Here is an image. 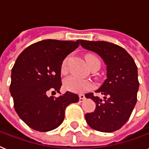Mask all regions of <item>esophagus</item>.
<instances>
[{"label":"esophagus","instance_id":"1","mask_svg":"<svg viewBox=\"0 0 149 149\" xmlns=\"http://www.w3.org/2000/svg\"><path fill=\"white\" fill-rule=\"evenodd\" d=\"M85 95H83V94H80V95H79V102H83V101H85Z\"/></svg>","mask_w":149,"mask_h":149}]
</instances>
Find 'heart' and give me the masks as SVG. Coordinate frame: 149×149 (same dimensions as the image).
Listing matches in <instances>:
<instances>
[{
  "label": "heart",
  "instance_id": "b5f03b06",
  "mask_svg": "<svg viewBox=\"0 0 149 149\" xmlns=\"http://www.w3.org/2000/svg\"><path fill=\"white\" fill-rule=\"evenodd\" d=\"M68 59L69 57L67 56L63 61L62 66H61L63 71H64L66 69V64H67ZM87 61H88L89 65L94 62H96V61L100 62L99 59L94 56H88ZM63 85L65 89H66L69 91L74 92V93H83V92L86 91V90L91 88V84H90L89 81L85 79L75 77V76L67 77L64 80Z\"/></svg>",
  "mask_w": 149,
  "mask_h": 149
}]
</instances>
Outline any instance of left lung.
Returning <instances> with one entry per match:
<instances>
[{"mask_svg":"<svg viewBox=\"0 0 149 149\" xmlns=\"http://www.w3.org/2000/svg\"><path fill=\"white\" fill-rule=\"evenodd\" d=\"M80 45L97 54L106 65V79L95 91L103 98L93 93L86 94L95 103L94 112L85 115L86 123L97 131H116L129 120L137 102L139 83L136 64L125 49L114 43L81 40Z\"/></svg>","mask_w":149,"mask_h":149,"instance_id":"left-lung-1","label":"left lung"}]
</instances>
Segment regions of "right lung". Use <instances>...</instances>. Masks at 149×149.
Listing matches in <instances>:
<instances>
[{
	"instance_id": "right-lung-1",
	"label": "right lung",
	"mask_w": 149,
	"mask_h": 149,
	"mask_svg": "<svg viewBox=\"0 0 149 149\" xmlns=\"http://www.w3.org/2000/svg\"><path fill=\"white\" fill-rule=\"evenodd\" d=\"M79 46V40H43L18 56L11 70L10 92L15 111L31 129H56L63 121L66 106L79 101L78 95L68 91L56 98L47 95L49 91L61 94L63 61Z\"/></svg>"
}]
</instances>
